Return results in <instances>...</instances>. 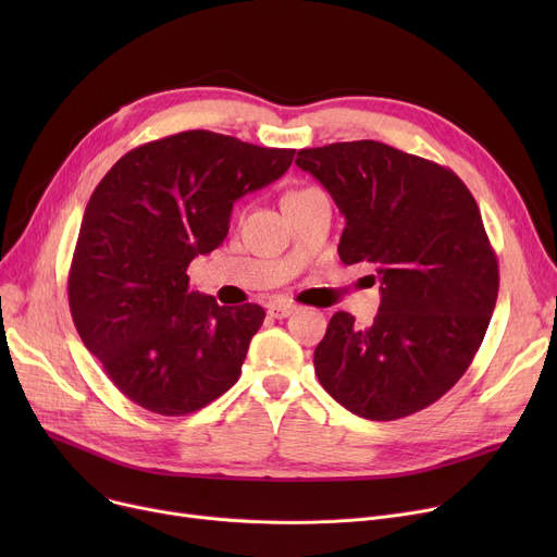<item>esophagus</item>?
Returning a JSON list of instances; mask_svg holds the SVG:
<instances>
[{
    "label": "esophagus",
    "mask_w": 557,
    "mask_h": 557,
    "mask_svg": "<svg viewBox=\"0 0 557 557\" xmlns=\"http://www.w3.org/2000/svg\"><path fill=\"white\" fill-rule=\"evenodd\" d=\"M294 311H296V305H286V302H275V305L269 307V313H271L273 318H277V320L288 318Z\"/></svg>",
    "instance_id": "1"
}]
</instances>
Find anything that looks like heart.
Returning <instances> with one entry per match:
<instances>
[{
	"label": "heart",
	"mask_w": 557,
	"mask_h": 557,
	"mask_svg": "<svg viewBox=\"0 0 557 557\" xmlns=\"http://www.w3.org/2000/svg\"><path fill=\"white\" fill-rule=\"evenodd\" d=\"M302 191H307V189H302ZM302 191H294V194H290V196H298V194H302Z\"/></svg>",
	"instance_id": "heart-1"
}]
</instances>
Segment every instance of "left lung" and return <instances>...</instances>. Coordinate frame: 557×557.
Here are the masks:
<instances>
[{
    "label": "left lung",
    "instance_id": "1",
    "mask_svg": "<svg viewBox=\"0 0 557 557\" xmlns=\"http://www.w3.org/2000/svg\"><path fill=\"white\" fill-rule=\"evenodd\" d=\"M296 164L345 216L341 261H370L382 282L370 327L332 315L318 382L366 420L418 413L470 368L499 294L479 205L451 169L374 139L302 149Z\"/></svg>",
    "mask_w": 557,
    "mask_h": 557
}]
</instances>
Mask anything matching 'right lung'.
<instances>
[{
	"mask_svg": "<svg viewBox=\"0 0 557 557\" xmlns=\"http://www.w3.org/2000/svg\"><path fill=\"white\" fill-rule=\"evenodd\" d=\"M294 156L185 131L128 151L90 196L70 311L110 382L146 411L187 416L237 384L267 311L189 290L187 267L223 244L234 200L282 178Z\"/></svg>",
	"mask_w": 557,
	"mask_h": 557,
	"instance_id": "right-lung-1",
	"label": "right lung"
}]
</instances>
